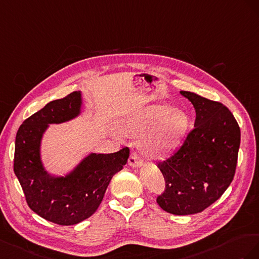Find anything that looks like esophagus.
<instances>
[{
  "label": "esophagus",
  "instance_id": "obj_1",
  "mask_svg": "<svg viewBox=\"0 0 259 259\" xmlns=\"http://www.w3.org/2000/svg\"><path fill=\"white\" fill-rule=\"evenodd\" d=\"M128 162H129V165H130L131 167H134V168H140V167H141V166L143 165L142 159L140 158L139 155L136 154V153H134V154L131 155Z\"/></svg>",
  "mask_w": 259,
  "mask_h": 259
}]
</instances>
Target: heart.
<instances>
[{"mask_svg": "<svg viewBox=\"0 0 259 259\" xmlns=\"http://www.w3.org/2000/svg\"><path fill=\"white\" fill-rule=\"evenodd\" d=\"M186 113L165 103L143 107L119 124V131L127 137H141L151 130L143 140V153L150 158H161L171 153L189 129Z\"/></svg>", "mask_w": 259, "mask_h": 259, "instance_id": "1", "label": "heart"}]
</instances>
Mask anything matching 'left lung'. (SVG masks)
<instances>
[{"label": "left lung", "mask_w": 259, "mask_h": 259, "mask_svg": "<svg viewBox=\"0 0 259 259\" xmlns=\"http://www.w3.org/2000/svg\"><path fill=\"white\" fill-rule=\"evenodd\" d=\"M193 105L194 129L171 157L159 162L166 181L157 203L174 215L203 211L224 194L233 180L241 131L224 104L189 91H180Z\"/></svg>", "instance_id": "8db88e82"}]
</instances>
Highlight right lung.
<instances>
[{"label": "right lung", "instance_id": "right-lung-1", "mask_svg": "<svg viewBox=\"0 0 259 259\" xmlns=\"http://www.w3.org/2000/svg\"><path fill=\"white\" fill-rule=\"evenodd\" d=\"M82 92L54 100L20 125L15 140L14 171L27 203L51 223L71 226L97 211L113 176L129 157V149L112 154L89 153L62 175L50 172L42 159V141L50 124H61L82 114Z\"/></svg>", "mask_w": 259, "mask_h": 259}]
</instances>
